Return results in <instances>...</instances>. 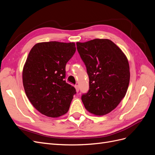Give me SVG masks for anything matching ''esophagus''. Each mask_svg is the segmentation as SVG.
Here are the masks:
<instances>
[{"label": "esophagus", "mask_w": 155, "mask_h": 155, "mask_svg": "<svg viewBox=\"0 0 155 155\" xmlns=\"http://www.w3.org/2000/svg\"><path fill=\"white\" fill-rule=\"evenodd\" d=\"M75 88H76V91H77V92H78V91H79V85H75Z\"/></svg>", "instance_id": "esophagus-1"}]
</instances>
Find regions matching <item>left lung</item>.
<instances>
[{
	"label": "left lung",
	"instance_id": "8db88e82",
	"mask_svg": "<svg viewBox=\"0 0 155 155\" xmlns=\"http://www.w3.org/2000/svg\"><path fill=\"white\" fill-rule=\"evenodd\" d=\"M76 45L89 78L88 91L81 96L84 106L97 116L109 113L127 91L130 79L127 59L109 39H95Z\"/></svg>",
	"mask_w": 155,
	"mask_h": 155
}]
</instances>
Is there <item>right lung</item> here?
Listing matches in <instances>:
<instances>
[{
    "instance_id": "obj_1",
    "label": "right lung",
    "mask_w": 155,
    "mask_h": 155,
    "mask_svg": "<svg viewBox=\"0 0 155 155\" xmlns=\"http://www.w3.org/2000/svg\"><path fill=\"white\" fill-rule=\"evenodd\" d=\"M76 50L74 43L50 41L37 43L30 50L23 68V86L41 114L56 118L68 112L76 91L64 80L65 67Z\"/></svg>"
}]
</instances>
